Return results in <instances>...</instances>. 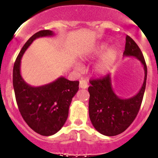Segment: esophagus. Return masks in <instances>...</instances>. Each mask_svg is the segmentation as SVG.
<instances>
[{
	"instance_id": "34e87169",
	"label": "esophagus",
	"mask_w": 158,
	"mask_h": 158,
	"mask_svg": "<svg viewBox=\"0 0 158 158\" xmlns=\"http://www.w3.org/2000/svg\"><path fill=\"white\" fill-rule=\"evenodd\" d=\"M88 83H87V82L85 80H84V79H81L80 81H79V88L81 89H87L88 88Z\"/></svg>"
}]
</instances>
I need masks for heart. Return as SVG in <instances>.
<instances>
[{
  "label": "heart",
  "instance_id": "obj_1",
  "mask_svg": "<svg viewBox=\"0 0 158 158\" xmlns=\"http://www.w3.org/2000/svg\"><path fill=\"white\" fill-rule=\"evenodd\" d=\"M107 48V44H99V45L96 46L93 49H91L90 52H89L88 54H87V56H98L102 54ZM118 56V52L115 48L111 47V48L108 49L106 52L103 54V56L100 59L99 61L98 62V63L95 66L94 72L98 75L106 74L111 69V67L114 66L116 60H117ZM76 67L80 68V66L79 64H76Z\"/></svg>",
  "mask_w": 158,
  "mask_h": 158
}]
</instances>
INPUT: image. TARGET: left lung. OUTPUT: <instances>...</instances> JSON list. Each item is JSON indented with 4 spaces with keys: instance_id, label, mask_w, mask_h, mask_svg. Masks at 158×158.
I'll return each instance as SVG.
<instances>
[{
    "instance_id": "1",
    "label": "left lung",
    "mask_w": 158,
    "mask_h": 158,
    "mask_svg": "<svg viewBox=\"0 0 158 158\" xmlns=\"http://www.w3.org/2000/svg\"><path fill=\"white\" fill-rule=\"evenodd\" d=\"M123 56L136 57L144 66V82L136 95L128 98L118 96L109 75L89 82V118L94 128L106 136H115L130 126L139 111L145 91L148 73L145 60L138 46L128 35Z\"/></svg>"
}]
</instances>
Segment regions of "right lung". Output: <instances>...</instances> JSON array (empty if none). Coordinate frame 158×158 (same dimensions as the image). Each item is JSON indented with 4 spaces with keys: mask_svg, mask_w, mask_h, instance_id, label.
<instances>
[{
    "mask_svg": "<svg viewBox=\"0 0 158 158\" xmlns=\"http://www.w3.org/2000/svg\"><path fill=\"white\" fill-rule=\"evenodd\" d=\"M54 36L52 30L37 32L23 45L13 69V85L19 111L23 120L35 132L50 136L64 125L73 96L79 90V81H69L63 76L41 86H32L20 73L21 58L36 39Z\"/></svg>",
    "mask_w": 158,
    "mask_h": 158,
    "instance_id": "right-lung-1",
    "label": "right lung"
}]
</instances>
